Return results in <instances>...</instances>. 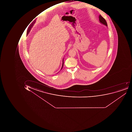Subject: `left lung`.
<instances>
[{
  "label": "left lung",
  "instance_id": "8db88e82",
  "mask_svg": "<svg viewBox=\"0 0 132 132\" xmlns=\"http://www.w3.org/2000/svg\"><path fill=\"white\" fill-rule=\"evenodd\" d=\"M99 21L101 23H102L103 24H104V25H106V26H108V24H107V22H106V20H105L104 18L102 17L101 15H100L99 16Z\"/></svg>",
  "mask_w": 132,
  "mask_h": 132
}]
</instances>
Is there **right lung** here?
I'll list each match as a JSON object with an SVG mask.
<instances>
[{"mask_svg": "<svg viewBox=\"0 0 132 132\" xmlns=\"http://www.w3.org/2000/svg\"><path fill=\"white\" fill-rule=\"evenodd\" d=\"M35 21L36 20H34V21H33L32 22V23H31V24H30V25L29 27V28L27 30V35H28V34H29V32L30 31V29H31V28H32V27L33 25L35 23ZM63 64H64V62H63V64H62V67H61V69H62V68H63Z\"/></svg>", "mask_w": 132, "mask_h": 132, "instance_id": "right-lung-1", "label": "right lung"}]
</instances>
